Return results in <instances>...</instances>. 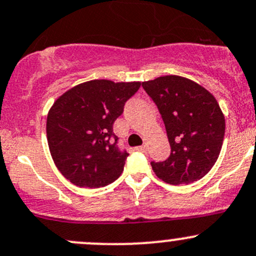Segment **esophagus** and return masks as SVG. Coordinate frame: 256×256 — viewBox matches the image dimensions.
Returning a JSON list of instances; mask_svg holds the SVG:
<instances>
[{"label": "esophagus", "mask_w": 256, "mask_h": 256, "mask_svg": "<svg viewBox=\"0 0 256 256\" xmlns=\"http://www.w3.org/2000/svg\"><path fill=\"white\" fill-rule=\"evenodd\" d=\"M135 150H138V152H146V150H147V146H146V144H144V146L136 147Z\"/></svg>", "instance_id": "34e87169"}]
</instances>
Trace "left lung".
Masks as SVG:
<instances>
[{
	"mask_svg": "<svg viewBox=\"0 0 256 256\" xmlns=\"http://www.w3.org/2000/svg\"><path fill=\"white\" fill-rule=\"evenodd\" d=\"M158 108L170 144L163 162H150L160 179L172 185L200 180L218 158L226 122L208 90L179 76H163L142 83Z\"/></svg>",
	"mask_w": 256,
	"mask_h": 256,
	"instance_id": "obj_1",
	"label": "left lung"
}]
</instances>
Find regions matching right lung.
<instances>
[{
  "label": "right lung",
  "instance_id": "add662e5",
  "mask_svg": "<svg viewBox=\"0 0 256 256\" xmlns=\"http://www.w3.org/2000/svg\"><path fill=\"white\" fill-rule=\"evenodd\" d=\"M141 83L94 80L76 86L54 103L46 120L51 157L80 188H103L121 176L128 153L112 132L115 120Z\"/></svg>",
  "mask_w": 256,
  "mask_h": 256
}]
</instances>
